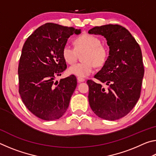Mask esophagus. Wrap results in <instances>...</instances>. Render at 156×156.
<instances>
[{"label": "esophagus", "mask_w": 156, "mask_h": 156, "mask_svg": "<svg viewBox=\"0 0 156 156\" xmlns=\"http://www.w3.org/2000/svg\"><path fill=\"white\" fill-rule=\"evenodd\" d=\"M77 80H78V83H82V82H84V78H80V77H78L77 78Z\"/></svg>", "instance_id": "obj_1"}]
</instances>
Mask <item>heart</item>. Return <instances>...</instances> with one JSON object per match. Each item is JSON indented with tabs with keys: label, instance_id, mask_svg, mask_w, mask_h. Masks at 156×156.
Returning a JSON list of instances; mask_svg holds the SVG:
<instances>
[{
	"label": "heart",
	"instance_id": "1",
	"mask_svg": "<svg viewBox=\"0 0 156 156\" xmlns=\"http://www.w3.org/2000/svg\"><path fill=\"white\" fill-rule=\"evenodd\" d=\"M74 47L65 44L62 48V56L69 64L77 60L78 54L85 51L82 62L73 64L69 67V73L80 78H85L94 72L95 65L103 66L109 58V48L101 43V40L92 34H85L74 41Z\"/></svg>",
	"mask_w": 156,
	"mask_h": 156
}]
</instances>
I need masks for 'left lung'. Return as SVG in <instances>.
<instances>
[{
	"mask_svg": "<svg viewBox=\"0 0 156 156\" xmlns=\"http://www.w3.org/2000/svg\"><path fill=\"white\" fill-rule=\"evenodd\" d=\"M88 33L103 36L109 47V58L94 76L108 87L87 81L89 105L102 119H120L131 112L140 96L144 73L140 47L131 33L119 25L95 27Z\"/></svg>",
	"mask_w": 156,
	"mask_h": 156,
	"instance_id": "1",
	"label": "left lung"
}]
</instances>
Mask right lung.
<instances>
[{"mask_svg": "<svg viewBox=\"0 0 156 156\" xmlns=\"http://www.w3.org/2000/svg\"><path fill=\"white\" fill-rule=\"evenodd\" d=\"M80 30L48 23L28 37L18 65L19 94L30 112L44 120L64 115L77 85L75 76L55 81L67 68L62 48L70 36Z\"/></svg>", "mask_w": 156, "mask_h": 156, "instance_id": "add662e5", "label": "right lung"}]
</instances>
